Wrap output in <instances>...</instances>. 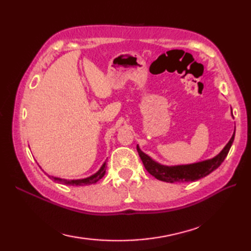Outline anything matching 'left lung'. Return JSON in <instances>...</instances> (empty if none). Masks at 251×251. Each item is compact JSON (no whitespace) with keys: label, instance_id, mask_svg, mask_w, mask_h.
Masks as SVG:
<instances>
[{"label":"left lung","instance_id":"left-lung-1","mask_svg":"<svg viewBox=\"0 0 251 251\" xmlns=\"http://www.w3.org/2000/svg\"><path fill=\"white\" fill-rule=\"evenodd\" d=\"M234 134L232 135L229 143L225 146V148L222 150L219 154H217L215 157L211 158V160L202 161L199 163H194L189 165H176V166H165V165H161L156 163L155 161L152 160L150 156L147 155L146 153L139 149L137 146V152L142 158L143 164L145 168L147 169L151 176H153L157 180H161L164 182H191V181H197L203 176L210 175L214 170L217 169L221 164L225 161L226 156L228 155L229 150L231 148L232 144L234 140Z\"/></svg>","mask_w":251,"mask_h":251}]
</instances>
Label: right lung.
<instances>
[{"label": "right lung", "mask_w": 251, "mask_h": 251, "mask_svg": "<svg viewBox=\"0 0 251 251\" xmlns=\"http://www.w3.org/2000/svg\"><path fill=\"white\" fill-rule=\"evenodd\" d=\"M105 170H106V163H104L102 165V167L98 170V172L93 175L88 176V178H85V179H78V180H65V179H59V178H54V176H49V178L50 179H54V181H57L63 183V184H67V185H89V184H94V183L98 182L100 179L103 178V176L105 175Z\"/></svg>", "instance_id": "obj_1"}]
</instances>
